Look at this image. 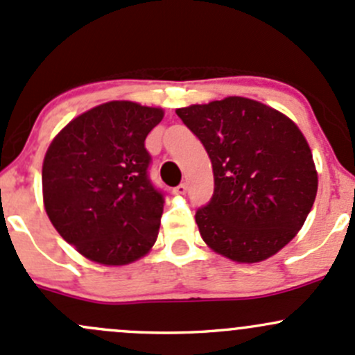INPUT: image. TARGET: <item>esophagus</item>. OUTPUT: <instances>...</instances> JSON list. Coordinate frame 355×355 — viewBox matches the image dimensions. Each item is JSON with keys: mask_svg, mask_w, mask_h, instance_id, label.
<instances>
[{"mask_svg": "<svg viewBox=\"0 0 355 355\" xmlns=\"http://www.w3.org/2000/svg\"><path fill=\"white\" fill-rule=\"evenodd\" d=\"M186 191H188V186H186L184 182H181V184L174 188V193L176 194H186Z\"/></svg>", "mask_w": 355, "mask_h": 355, "instance_id": "esophagus-1", "label": "esophagus"}]
</instances>
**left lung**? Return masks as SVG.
<instances>
[{
	"label": "left lung",
	"instance_id": "obj_1",
	"mask_svg": "<svg viewBox=\"0 0 355 355\" xmlns=\"http://www.w3.org/2000/svg\"><path fill=\"white\" fill-rule=\"evenodd\" d=\"M213 166L215 191L198 208L207 245L235 262H261L303 227L318 188L310 146L268 105L228 96L176 110Z\"/></svg>",
	"mask_w": 355,
	"mask_h": 355
}]
</instances>
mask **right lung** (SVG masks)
Masks as SVG:
<instances>
[{
  "label": "right lung",
  "mask_w": 355,
  "mask_h": 355,
  "mask_svg": "<svg viewBox=\"0 0 355 355\" xmlns=\"http://www.w3.org/2000/svg\"><path fill=\"white\" fill-rule=\"evenodd\" d=\"M161 108L94 106L52 140L42 167L44 205L60 237L89 261L123 266L154 245L164 194L148 179V132Z\"/></svg>",
  "instance_id": "1"
}]
</instances>
